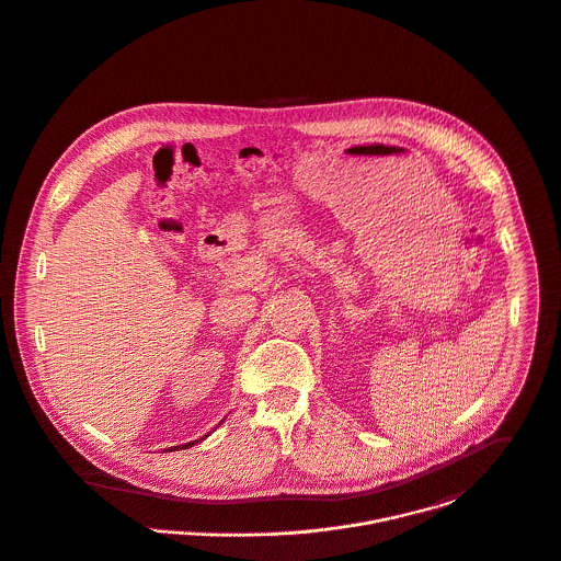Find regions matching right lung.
Segmentation results:
<instances>
[{
	"label": "right lung",
	"instance_id": "1",
	"mask_svg": "<svg viewBox=\"0 0 561 561\" xmlns=\"http://www.w3.org/2000/svg\"><path fill=\"white\" fill-rule=\"evenodd\" d=\"M191 445H195V443H188V445H184V447L188 448V447H191ZM184 447H182V448H184Z\"/></svg>",
	"mask_w": 561,
	"mask_h": 561
}]
</instances>
